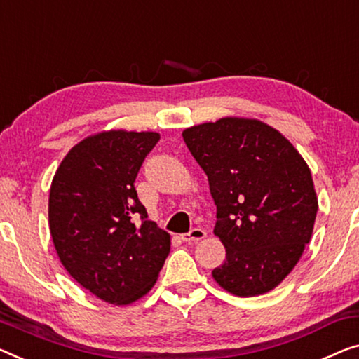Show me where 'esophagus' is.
Here are the masks:
<instances>
[{
  "instance_id": "esophagus-1",
  "label": "esophagus",
  "mask_w": 359,
  "mask_h": 359,
  "mask_svg": "<svg viewBox=\"0 0 359 359\" xmlns=\"http://www.w3.org/2000/svg\"><path fill=\"white\" fill-rule=\"evenodd\" d=\"M205 237L206 232L203 231V229H194V231H190L189 233H182L180 240H184V242H198V240H203Z\"/></svg>"
}]
</instances>
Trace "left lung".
Wrapping results in <instances>:
<instances>
[{"instance_id":"1","label":"left lung","mask_w":359,"mask_h":359,"mask_svg":"<svg viewBox=\"0 0 359 359\" xmlns=\"http://www.w3.org/2000/svg\"><path fill=\"white\" fill-rule=\"evenodd\" d=\"M182 137L210 182L226 261L212 271L235 297L279 285L302 258L318 212L306 161L279 130L259 119L222 117Z\"/></svg>"}]
</instances>
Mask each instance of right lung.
I'll use <instances>...</instances> for the list:
<instances>
[{
	"mask_svg": "<svg viewBox=\"0 0 359 359\" xmlns=\"http://www.w3.org/2000/svg\"><path fill=\"white\" fill-rule=\"evenodd\" d=\"M158 140V132L93 133L69 149L51 182L48 222L60 261L74 280L116 306L151 290L170 251V235L148 221L133 187Z\"/></svg>",
	"mask_w": 359,
	"mask_h": 359,
	"instance_id": "1",
	"label": "right lung"
}]
</instances>
